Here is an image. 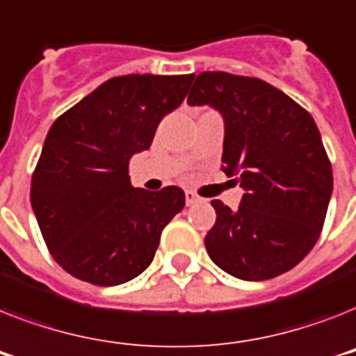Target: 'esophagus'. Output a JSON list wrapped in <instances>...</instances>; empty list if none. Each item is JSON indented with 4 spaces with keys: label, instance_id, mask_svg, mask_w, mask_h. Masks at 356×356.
<instances>
[{
    "label": "esophagus",
    "instance_id": "obj_1",
    "mask_svg": "<svg viewBox=\"0 0 356 356\" xmlns=\"http://www.w3.org/2000/svg\"><path fill=\"white\" fill-rule=\"evenodd\" d=\"M201 201H203V199L199 197L197 193L186 192V204H188V207H192V204H195V203H201Z\"/></svg>",
    "mask_w": 356,
    "mask_h": 356
}]
</instances>
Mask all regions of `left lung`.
<instances>
[{
    "instance_id": "left-lung-1",
    "label": "left lung",
    "mask_w": 356,
    "mask_h": 356,
    "mask_svg": "<svg viewBox=\"0 0 356 356\" xmlns=\"http://www.w3.org/2000/svg\"><path fill=\"white\" fill-rule=\"evenodd\" d=\"M188 104L221 113V168L245 190L238 210L212 201L218 218L204 238L208 256L247 282L291 270L318 241L333 192L313 117L270 83L221 71L197 74Z\"/></svg>"
}]
</instances>
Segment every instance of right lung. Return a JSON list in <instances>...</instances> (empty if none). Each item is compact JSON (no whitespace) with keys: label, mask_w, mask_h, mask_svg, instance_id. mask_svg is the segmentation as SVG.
Listing matches in <instances>:
<instances>
[{"label":"right lung","mask_w":356,"mask_h":356,"mask_svg":"<svg viewBox=\"0 0 356 356\" xmlns=\"http://www.w3.org/2000/svg\"><path fill=\"white\" fill-rule=\"evenodd\" d=\"M193 74L111 78L51 126L33 173L31 204L53 258L74 278L120 285L153 261L184 192L133 188L129 159L152 146Z\"/></svg>","instance_id":"obj_1"}]
</instances>
